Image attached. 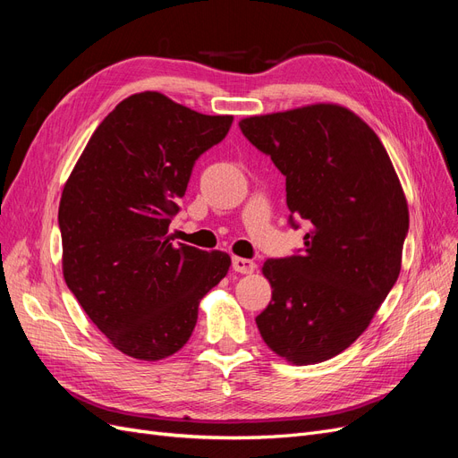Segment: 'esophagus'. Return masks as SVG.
<instances>
[{
	"instance_id": "esophagus-1",
	"label": "esophagus",
	"mask_w": 458,
	"mask_h": 458,
	"mask_svg": "<svg viewBox=\"0 0 458 458\" xmlns=\"http://www.w3.org/2000/svg\"><path fill=\"white\" fill-rule=\"evenodd\" d=\"M233 269L237 273H242V275H250L254 273L256 269V263L252 259H246V258H233Z\"/></svg>"
}]
</instances>
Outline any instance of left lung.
<instances>
[{
  "instance_id": "8db88e82",
  "label": "left lung",
  "mask_w": 458,
  "mask_h": 458,
  "mask_svg": "<svg viewBox=\"0 0 458 458\" xmlns=\"http://www.w3.org/2000/svg\"><path fill=\"white\" fill-rule=\"evenodd\" d=\"M239 126L286 177L290 225L310 227L301 254L263 263L273 294L256 317L259 335L288 363L327 361L363 335L397 281L405 192L378 135L345 106L317 103Z\"/></svg>"
}]
</instances>
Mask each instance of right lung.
Listing matches in <instances>:
<instances>
[{
	"mask_svg": "<svg viewBox=\"0 0 458 458\" xmlns=\"http://www.w3.org/2000/svg\"><path fill=\"white\" fill-rule=\"evenodd\" d=\"M158 91L130 95L91 135L59 204L63 275L116 350L158 361L187 344L199 303L231 266L225 252L168 237L192 165L227 135Z\"/></svg>",
	"mask_w": 458,
	"mask_h": 458,
	"instance_id": "1",
	"label": "right lung"
}]
</instances>
